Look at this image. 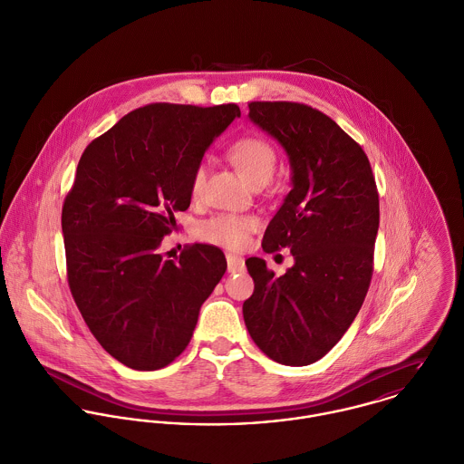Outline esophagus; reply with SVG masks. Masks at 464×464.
Returning a JSON list of instances; mask_svg holds the SVG:
<instances>
[{"instance_id": "1", "label": "esophagus", "mask_w": 464, "mask_h": 464, "mask_svg": "<svg viewBox=\"0 0 464 464\" xmlns=\"http://www.w3.org/2000/svg\"><path fill=\"white\" fill-rule=\"evenodd\" d=\"M227 266H228L230 274H241V272H245V259L227 254Z\"/></svg>"}]
</instances>
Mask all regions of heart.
<instances>
[{
	"label": "heart",
	"mask_w": 464,
	"mask_h": 464,
	"mask_svg": "<svg viewBox=\"0 0 464 464\" xmlns=\"http://www.w3.org/2000/svg\"><path fill=\"white\" fill-rule=\"evenodd\" d=\"M230 160L239 169V172L245 176V179L250 185H266L277 167V151L274 146L259 137H246L237 140L230 151ZM207 167L205 163H199L190 179V190L194 196H198L205 183ZM257 221L250 216H237V214H218L210 219H207L199 227V237L203 241H208L212 245L237 250L245 246L248 241V236L256 230Z\"/></svg>",
	"instance_id": "heart-1"
}]
</instances>
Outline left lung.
<instances>
[{
    "instance_id": "1",
    "label": "left lung",
    "mask_w": 464,
    "mask_h": 464,
    "mask_svg": "<svg viewBox=\"0 0 464 464\" xmlns=\"http://www.w3.org/2000/svg\"><path fill=\"white\" fill-rule=\"evenodd\" d=\"M248 119L288 155L292 190L266 227L263 250L288 248L294 266L276 277L246 259L254 294L246 329L272 360L303 367L349 329L372 276L380 203L363 150L327 115L297 102H250Z\"/></svg>"
}]
</instances>
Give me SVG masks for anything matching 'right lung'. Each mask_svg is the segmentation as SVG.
Here are the masks:
<instances>
[{
	"instance_id": "1",
	"label": "right lung",
	"mask_w": 464,
	"mask_h": 464,
	"mask_svg": "<svg viewBox=\"0 0 464 464\" xmlns=\"http://www.w3.org/2000/svg\"><path fill=\"white\" fill-rule=\"evenodd\" d=\"M237 117L236 104H150L79 160L61 218L68 285L99 343L131 369L156 371L183 353L227 270L212 245H192L176 263L158 248L190 205L194 169Z\"/></svg>"
}]
</instances>
